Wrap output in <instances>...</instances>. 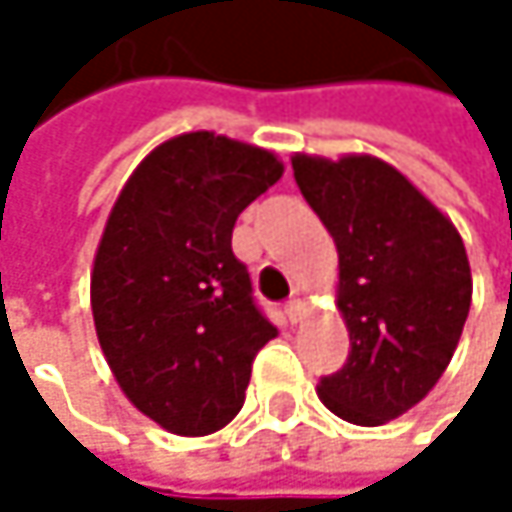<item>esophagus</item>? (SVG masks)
<instances>
[{
	"instance_id": "obj_1",
	"label": "esophagus",
	"mask_w": 512,
	"mask_h": 512,
	"mask_svg": "<svg viewBox=\"0 0 512 512\" xmlns=\"http://www.w3.org/2000/svg\"><path fill=\"white\" fill-rule=\"evenodd\" d=\"M284 314H287L290 323H299V320L305 317V302H302V299H290V302L284 305Z\"/></svg>"
}]
</instances>
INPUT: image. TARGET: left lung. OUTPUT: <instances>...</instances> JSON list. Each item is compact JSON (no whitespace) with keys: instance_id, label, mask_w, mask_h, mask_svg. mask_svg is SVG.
<instances>
[{"instance_id":"left-lung-1","label":"left lung","mask_w":512,"mask_h":512,"mask_svg":"<svg viewBox=\"0 0 512 512\" xmlns=\"http://www.w3.org/2000/svg\"><path fill=\"white\" fill-rule=\"evenodd\" d=\"M293 177L338 246L350 356L317 385L338 418L379 427L421 403L460 344L471 269L454 222L394 165L293 156Z\"/></svg>"}]
</instances>
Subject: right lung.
<instances>
[{"label": "right lung", "mask_w": 512, "mask_h": 512, "mask_svg": "<svg viewBox=\"0 0 512 512\" xmlns=\"http://www.w3.org/2000/svg\"><path fill=\"white\" fill-rule=\"evenodd\" d=\"M281 174L272 151L183 133L139 162L106 219L91 269L97 341L127 400L168 433L231 424L257 350L278 335L231 234Z\"/></svg>", "instance_id": "add662e5"}]
</instances>
